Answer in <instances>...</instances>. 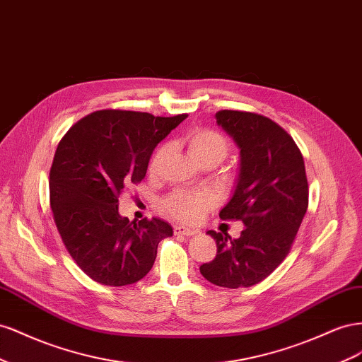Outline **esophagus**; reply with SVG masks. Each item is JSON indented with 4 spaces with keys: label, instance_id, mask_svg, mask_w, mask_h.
I'll return each mask as SVG.
<instances>
[{
    "label": "esophagus",
    "instance_id": "1",
    "mask_svg": "<svg viewBox=\"0 0 362 362\" xmlns=\"http://www.w3.org/2000/svg\"><path fill=\"white\" fill-rule=\"evenodd\" d=\"M199 233L197 229H191V227H185V226H174V235H183V236H191Z\"/></svg>",
    "mask_w": 362,
    "mask_h": 362
}]
</instances>
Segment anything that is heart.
I'll return each instance as SVG.
<instances>
[{
	"label": "heart",
	"mask_w": 362,
	"mask_h": 362,
	"mask_svg": "<svg viewBox=\"0 0 362 362\" xmlns=\"http://www.w3.org/2000/svg\"><path fill=\"white\" fill-rule=\"evenodd\" d=\"M179 142L187 148L189 156L203 168L215 167L229 153V141L223 133L214 129H191L180 136ZM165 153H167V150H165V147H160L153 154L150 162L151 174L159 173ZM211 204L212 199L204 192L175 191L162 200V211L174 220L191 223L200 220Z\"/></svg>",
	"instance_id": "1"
}]
</instances>
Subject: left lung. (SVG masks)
<instances>
[{
    "mask_svg": "<svg viewBox=\"0 0 362 362\" xmlns=\"http://www.w3.org/2000/svg\"><path fill=\"white\" fill-rule=\"evenodd\" d=\"M216 122L241 150V168L221 220H241L240 238L214 230L216 255L200 265L206 281L224 288L259 284L284 262L308 209V179L300 150L288 133L259 113L216 112Z\"/></svg>",
    "mask_w": 362,
    "mask_h": 362,
    "instance_id": "obj_1",
    "label": "left lung"
}]
</instances>
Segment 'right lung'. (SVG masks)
<instances>
[{"label":"right lung","instance_id":"right-lung-1","mask_svg":"<svg viewBox=\"0 0 362 362\" xmlns=\"http://www.w3.org/2000/svg\"><path fill=\"white\" fill-rule=\"evenodd\" d=\"M97 110L59 142L49 170V204L65 249L92 281L135 284L151 270L158 244L173 235L160 218L129 221L118 197L147 174L154 147L187 118Z\"/></svg>","mask_w":362,"mask_h":362}]
</instances>
